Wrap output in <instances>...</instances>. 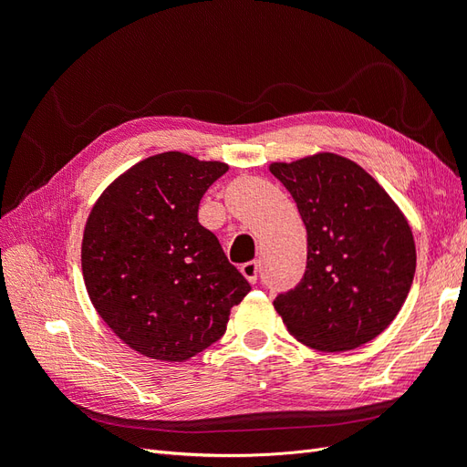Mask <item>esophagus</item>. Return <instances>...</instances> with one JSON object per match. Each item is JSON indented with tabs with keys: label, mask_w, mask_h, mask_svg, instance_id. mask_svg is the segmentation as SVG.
Wrapping results in <instances>:
<instances>
[{
	"label": "esophagus",
	"mask_w": 467,
	"mask_h": 467,
	"mask_svg": "<svg viewBox=\"0 0 467 467\" xmlns=\"http://www.w3.org/2000/svg\"><path fill=\"white\" fill-rule=\"evenodd\" d=\"M239 271H242V275L251 282V285H255L257 276H259V263L257 261L244 263L242 266H239Z\"/></svg>",
	"instance_id": "34e87169"
}]
</instances>
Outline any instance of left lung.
<instances>
[{
    "mask_svg": "<svg viewBox=\"0 0 467 467\" xmlns=\"http://www.w3.org/2000/svg\"><path fill=\"white\" fill-rule=\"evenodd\" d=\"M307 230V266L275 309L290 335L323 352L358 348L384 333L411 290V225L386 189L338 153L273 161Z\"/></svg>",
    "mask_w": 467,
    "mask_h": 467,
    "instance_id": "1",
    "label": "left lung"
}]
</instances>
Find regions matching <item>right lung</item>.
Returning <instances> with one entry per match:
<instances>
[{
	"label": "right lung",
	"mask_w": 467,
	"mask_h": 467,
	"mask_svg": "<svg viewBox=\"0 0 467 467\" xmlns=\"http://www.w3.org/2000/svg\"><path fill=\"white\" fill-rule=\"evenodd\" d=\"M228 163L163 151L126 169L93 204L81 271L97 314L153 360L185 362L216 343L249 282L199 223Z\"/></svg>",
	"instance_id": "obj_1"
}]
</instances>
